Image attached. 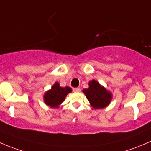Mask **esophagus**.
<instances>
[{
  "label": "esophagus",
  "instance_id": "esophagus-1",
  "mask_svg": "<svg viewBox=\"0 0 151 151\" xmlns=\"http://www.w3.org/2000/svg\"><path fill=\"white\" fill-rule=\"evenodd\" d=\"M73 91H74V92H80V89L79 88H73Z\"/></svg>",
  "mask_w": 151,
  "mask_h": 151
}]
</instances>
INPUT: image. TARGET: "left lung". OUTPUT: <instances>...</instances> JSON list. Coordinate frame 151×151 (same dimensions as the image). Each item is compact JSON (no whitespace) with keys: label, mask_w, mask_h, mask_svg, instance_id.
<instances>
[{"label":"left lung","mask_w":151,"mask_h":151,"mask_svg":"<svg viewBox=\"0 0 151 151\" xmlns=\"http://www.w3.org/2000/svg\"><path fill=\"white\" fill-rule=\"evenodd\" d=\"M93 107L101 109L107 106L112 99V95L98 82L93 80L89 83V88L83 91Z\"/></svg>","instance_id":"left-lung-1"}]
</instances>
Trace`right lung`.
<instances>
[{"mask_svg": "<svg viewBox=\"0 0 151 151\" xmlns=\"http://www.w3.org/2000/svg\"><path fill=\"white\" fill-rule=\"evenodd\" d=\"M70 92H71V89L69 87L62 88L58 83H56L52 89L45 93V102L52 107H58L64 101L66 95Z\"/></svg>", "mask_w": 151, "mask_h": 151, "instance_id": "add662e5", "label": "right lung"}]
</instances>
